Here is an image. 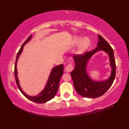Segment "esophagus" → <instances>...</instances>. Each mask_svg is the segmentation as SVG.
I'll return each mask as SVG.
<instances>
[{
	"label": "esophagus",
	"instance_id": "esophagus-1",
	"mask_svg": "<svg viewBox=\"0 0 129 129\" xmlns=\"http://www.w3.org/2000/svg\"><path fill=\"white\" fill-rule=\"evenodd\" d=\"M74 69V66L72 64H69L65 68V72L67 73H70L72 72V70Z\"/></svg>",
	"mask_w": 129,
	"mask_h": 129
}]
</instances>
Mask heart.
Here are the masks:
<instances>
[{
    "label": "heart",
    "mask_w": 129,
    "mask_h": 129,
    "mask_svg": "<svg viewBox=\"0 0 129 129\" xmlns=\"http://www.w3.org/2000/svg\"><path fill=\"white\" fill-rule=\"evenodd\" d=\"M81 39L80 38H76L75 41V45H78L79 43H80ZM90 40L88 38H85L82 40V43L80 44V45L79 46V50H78V53L82 54L86 50V49L89 47L90 45Z\"/></svg>",
    "instance_id": "1"
}]
</instances>
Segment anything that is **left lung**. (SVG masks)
Here are the masks:
<instances>
[{"label": "left lung", "mask_w": 129, "mask_h": 129, "mask_svg": "<svg viewBox=\"0 0 129 129\" xmlns=\"http://www.w3.org/2000/svg\"><path fill=\"white\" fill-rule=\"evenodd\" d=\"M98 46L94 50L86 52L84 54L73 56L75 67L71 72V76L76 91L85 98H96L101 96L111 87L115 78L116 64L113 49L102 37L98 35ZM99 51H104L109 55L112 67L110 77L104 81H93L89 77L86 71L87 62L93 55Z\"/></svg>", "instance_id": "1"}]
</instances>
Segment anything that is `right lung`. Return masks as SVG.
I'll return each mask as SVG.
<instances>
[{
  "label": "right lung",
  "mask_w": 129,
  "mask_h": 129,
  "mask_svg": "<svg viewBox=\"0 0 129 129\" xmlns=\"http://www.w3.org/2000/svg\"><path fill=\"white\" fill-rule=\"evenodd\" d=\"M31 37L32 35H31L30 36H29L28 37V39L26 40L25 42L23 43L22 46H21V48L20 49V50H19L17 54L14 68L15 81L19 90H20L21 92L22 93L26 98H28L30 100L34 101V102H35L37 103H44L52 99L55 96V95H56L57 90H58L59 89L60 80L63 74V73H64V72H63V71H64V67H63V64H61L58 65V66L54 67L52 69L51 73L50 74V75H49L48 81L45 86V88L43 89V91L41 92L39 95H38L37 96H31L27 95L26 93L24 92L22 89L21 88L20 84H19V81L18 78V72L17 68H16V64H17L19 57L20 55V54L23 51L24 46L30 40Z\"/></svg>",
  "instance_id": "obj_1"
}]
</instances>
